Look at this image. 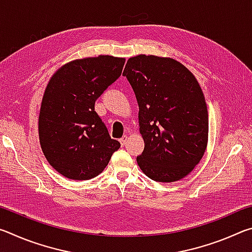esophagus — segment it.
I'll return each mask as SVG.
<instances>
[{"instance_id":"esophagus-1","label":"esophagus","mask_w":252,"mask_h":252,"mask_svg":"<svg viewBox=\"0 0 252 252\" xmlns=\"http://www.w3.org/2000/svg\"><path fill=\"white\" fill-rule=\"evenodd\" d=\"M126 141H127V136H126V135H123L122 138L120 139V143L122 144V146H126Z\"/></svg>"}]
</instances>
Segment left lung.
Here are the masks:
<instances>
[{
    "label": "left lung",
    "mask_w": 252,
    "mask_h": 252,
    "mask_svg": "<svg viewBox=\"0 0 252 252\" xmlns=\"http://www.w3.org/2000/svg\"><path fill=\"white\" fill-rule=\"evenodd\" d=\"M122 75L139 104L140 169L158 182L185 178L208 142V110L197 79L176 60L144 54L127 60Z\"/></svg>",
    "instance_id": "1"
}]
</instances>
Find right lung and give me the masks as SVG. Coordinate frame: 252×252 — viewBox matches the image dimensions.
I'll return each instance as SVG.
<instances>
[{"instance_id":"add662e5","label":"right lung","mask_w":252,"mask_h":252,"mask_svg":"<svg viewBox=\"0 0 252 252\" xmlns=\"http://www.w3.org/2000/svg\"><path fill=\"white\" fill-rule=\"evenodd\" d=\"M125 62L111 55L74 60L51 78L40 110V143L49 163L65 178L96 177L120 148L94 104L121 75Z\"/></svg>"}]
</instances>
